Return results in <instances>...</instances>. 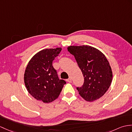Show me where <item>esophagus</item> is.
<instances>
[{
	"label": "esophagus",
	"instance_id": "obj_1",
	"mask_svg": "<svg viewBox=\"0 0 132 132\" xmlns=\"http://www.w3.org/2000/svg\"><path fill=\"white\" fill-rule=\"evenodd\" d=\"M67 81L69 82H71L72 81V79H71V77H69V79H67Z\"/></svg>",
	"mask_w": 132,
	"mask_h": 132
}]
</instances>
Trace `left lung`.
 <instances>
[{
	"label": "left lung",
	"mask_w": 132,
	"mask_h": 132,
	"mask_svg": "<svg viewBox=\"0 0 132 132\" xmlns=\"http://www.w3.org/2000/svg\"><path fill=\"white\" fill-rule=\"evenodd\" d=\"M84 78L81 87L76 89L85 101H93L103 96L112 82V72L108 60L102 52L89 45L69 46Z\"/></svg>",
	"instance_id": "1"
}]
</instances>
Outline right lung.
Masks as SVG:
<instances>
[{
    "label": "right lung",
    "instance_id": "1",
    "mask_svg": "<svg viewBox=\"0 0 132 132\" xmlns=\"http://www.w3.org/2000/svg\"><path fill=\"white\" fill-rule=\"evenodd\" d=\"M62 50L61 48L45 49L30 60L24 73L27 91L38 101L50 103L59 97L66 82L59 79L52 62Z\"/></svg>",
    "mask_w": 132,
    "mask_h": 132
}]
</instances>
